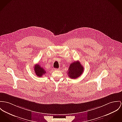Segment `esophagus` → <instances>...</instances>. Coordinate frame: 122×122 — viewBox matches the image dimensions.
<instances>
[{"label":"esophagus","instance_id":"1","mask_svg":"<svg viewBox=\"0 0 122 122\" xmlns=\"http://www.w3.org/2000/svg\"><path fill=\"white\" fill-rule=\"evenodd\" d=\"M54 70H55V71H59V70L58 69H57V68H55V69H54Z\"/></svg>","mask_w":122,"mask_h":122}]
</instances>
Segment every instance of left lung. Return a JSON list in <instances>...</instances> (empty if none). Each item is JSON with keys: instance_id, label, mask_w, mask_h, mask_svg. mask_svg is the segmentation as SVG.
I'll return each mask as SVG.
<instances>
[{"instance_id": "left-lung-1", "label": "left lung", "mask_w": 122, "mask_h": 122, "mask_svg": "<svg viewBox=\"0 0 122 122\" xmlns=\"http://www.w3.org/2000/svg\"><path fill=\"white\" fill-rule=\"evenodd\" d=\"M84 70V67L78 61H75L70 65L67 74L71 78L76 79L82 75Z\"/></svg>"}]
</instances>
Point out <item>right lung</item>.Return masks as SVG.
<instances>
[{
  "instance_id": "add662e5",
  "label": "right lung",
  "mask_w": 122,
  "mask_h": 122,
  "mask_svg": "<svg viewBox=\"0 0 122 122\" xmlns=\"http://www.w3.org/2000/svg\"><path fill=\"white\" fill-rule=\"evenodd\" d=\"M34 70L36 75L39 77H41L43 76V75L46 73V71L44 70V69L38 64L34 66Z\"/></svg>"
}]
</instances>
